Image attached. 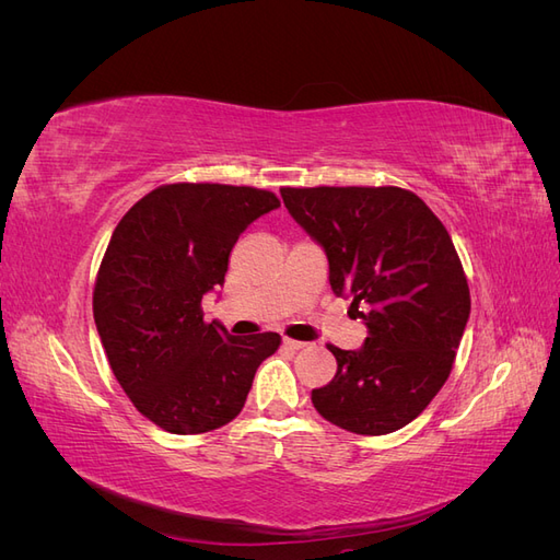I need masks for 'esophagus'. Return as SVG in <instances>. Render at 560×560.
I'll use <instances>...</instances> for the list:
<instances>
[{
	"mask_svg": "<svg viewBox=\"0 0 560 560\" xmlns=\"http://www.w3.org/2000/svg\"><path fill=\"white\" fill-rule=\"evenodd\" d=\"M282 346H284V348H290V350H301V348H306L308 343L294 341V338H282Z\"/></svg>",
	"mask_w": 560,
	"mask_h": 560,
	"instance_id": "1",
	"label": "esophagus"
}]
</instances>
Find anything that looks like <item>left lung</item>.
Instances as JSON below:
<instances>
[{"mask_svg": "<svg viewBox=\"0 0 560 560\" xmlns=\"http://www.w3.org/2000/svg\"><path fill=\"white\" fill-rule=\"evenodd\" d=\"M294 222L325 249L329 284L366 325L360 350L327 346L336 376L317 413L354 434H389L446 383L469 319V287L446 226L399 186L280 189Z\"/></svg>", "mask_w": 560, "mask_h": 560, "instance_id": "obj_1", "label": "left lung"}]
</instances>
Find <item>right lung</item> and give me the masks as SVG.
<instances>
[{
	"mask_svg": "<svg viewBox=\"0 0 560 560\" xmlns=\"http://www.w3.org/2000/svg\"><path fill=\"white\" fill-rule=\"evenodd\" d=\"M276 208V194L252 186L163 184L112 233L93 290L95 327L118 385L165 432L231 422L280 346L276 331L231 336L200 308L224 284L238 235Z\"/></svg>",
	"mask_w": 560,
	"mask_h": 560,
	"instance_id": "right-lung-1",
	"label": "right lung"
}]
</instances>
